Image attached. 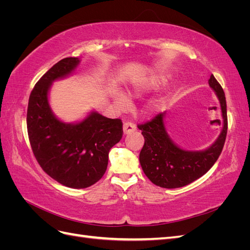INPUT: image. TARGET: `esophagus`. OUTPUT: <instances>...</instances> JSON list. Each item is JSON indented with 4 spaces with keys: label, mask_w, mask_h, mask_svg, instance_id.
<instances>
[{
    "label": "esophagus",
    "mask_w": 250,
    "mask_h": 250,
    "mask_svg": "<svg viewBox=\"0 0 250 250\" xmlns=\"http://www.w3.org/2000/svg\"><path fill=\"white\" fill-rule=\"evenodd\" d=\"M135 125L131 122H125L124 125H123V131H124V134H129L133 131H135Z\"/></svg>",
    "instance_id": "obj_1"
}]
</instances>
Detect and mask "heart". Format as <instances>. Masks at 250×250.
Returning a JSON list of instances; mask_svg holds the SVG:
<instances>
[{
  "mask_svg": "<svg viewBox=\"0 0 250 250\" xmlns=\"http://www.w3.org/2000/svg\"><path fill=\"white\" fill-rule=\"evenodd\" d=\"M166 81H167V78L165 76H162V75H153V76H150L146 80H144L141 84H139L137 87L132 88L130 92L131 96H137L140 95L144 92H150V90H156L157 88H160L163 86ZM115 102L117 104V106L120 109H125L128 107V104H129V100L128 98L122 94V93H118L115 96ZM161 102L160 101H152L148 104L147 110L149 112H154L157 111L161 107Z\"/></svg>",
  "mask_w": 250,
  "mask_h": 250,
  "instance_id": "1",
  "label": "heart"
}]
</instances>
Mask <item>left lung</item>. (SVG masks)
<instances>
[{"label": "left lung", "mask_w": 250, "mask_h": 250, "mask_svg": "<svg viewBox=\"0 0 250 250\" xmlns=\"http://www.w3.org/2000/svg\"><path fill=\"white\" fill-rule=\"evenodd\" d=\"M219 98L223 128L217 141L204 151H186L177 147L166 131L164 112L146 123L139 124L145 143L140 152V163L146 176L161 188L185 187L204 175L220 156L228 133V111L223 88L211 75L208 80Z\"/></svg>", "instance_id": "8db88e82"}]
</instances>
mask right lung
I'll return each mask as SVG.
<instances>
[{"label":"right lung","mask_w":250,"mask_h":250,"mask_svg":"<svg viewBox=\"0 0 250 250\" xmlns=\"http://www.w3.org/2000/svg\"><path fill=\"white\" fill-rule=\"evenodd\" d=\"M78 63L77 57L63 58L36 82L29 97L27 130L42 169L65 187L84 188L104 175L109 150L123 137V123L92 112L80 123L65 124L53 115L48 102L51 83Z\"/></svg>","instance_id":"add662e5"}]
</instances>
